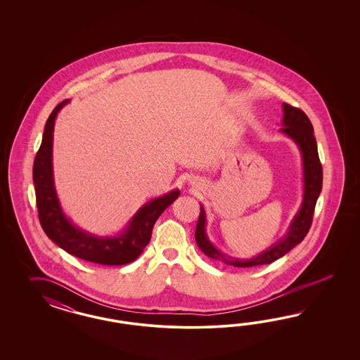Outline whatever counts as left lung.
Instances as JSON below:
<instances>
[{"mask_svg": "<svg viewBox=\"0 0 360 360\" xmlns=\"http://www.w3.org/2000/svg\"><path fill=\"white\" fill-rule=\"evenodd\" d=\"M283 131L288 136H290L298 143V146L301 148V152H302V158H304L305 195H304V203L301 206V210L293 220L292 227L289 229V233L285 239L280 240L278 244L273 245L271 250L256 256L255 259L238 260V259L229 257V256L220 253L208 241L207 236L205 233V224H206L205 210L200 208V214H199L198 224H196V244L206 256L214 259V260L224 262L227 265H232L236 268H251V266H257V265L271 264V262H276L277 259L283 257V255H286L290 250H293L298 243H301L302 240L305 239L309 229L311 227L316 199L322 190V164H321L319 155H318L314 129L302 109L293 107L288 103H283Z\"/></svg>", "mask_w": 360, "mask_h": 360, "instance_id": "8db88e82", "label": "left lung"}]
</instances>
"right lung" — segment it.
<instances>
[{"label": "right lung", "instance_id": "right-lung-1", "mask_svg": "<svg viewBox=\"0 0 360 360\" xmlns=\"http://www.w3.org/2000/svg\"><path fill=\"white\" fill-rule=\"evenodd\" d=\"M67 101L59 103L46 121L42 143L34 160L33 181L39 223L49 239L82 260L103 265L128 264L141 255L150 241L157 219L179 196V191L174 190L145 205L119 238H96L71 224L59 206L51 167L55 117Z\"/></svg>", "mask_w": 360, "mask_h": 360}]
</instances>
